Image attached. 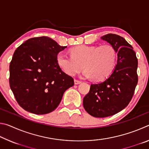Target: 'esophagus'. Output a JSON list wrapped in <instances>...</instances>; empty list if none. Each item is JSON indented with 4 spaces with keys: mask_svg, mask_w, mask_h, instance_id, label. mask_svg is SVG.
Returning <instances> with one entry per match:
<instances>
[{
    "mask_svg": "<svg viewBox=\"0 0 149 149\" xmlns=\"http://www.w3.org/2000/svg\"><path fill=\"white\" fill-rule=\"evenodd\" d=\"M81 81L77 80V79H74V84H75V85L79 84H81Z\"/></svg>",
    "mask_w": 149,
    "mask_h": 149,
    "instance_id": "esophagus-1",
    "label": "esophagus"
}]
</instances>
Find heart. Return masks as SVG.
I'll return each mask as SVG.
<instances>
[{
    "label": "heart",
    "mask_w": 149,
    "mask_h": 149,
    "mask_svg": "<svg viewBox=\"0 0 149 149\" xmlns=\"http://www.w3.org/2000/svg\"><path fill=\"white\" fill-rule=\"evenodd\" d=\"M70 53L71 56L60 52L56 56L58 65L68 75H74L84 68L85 77L99 81L109 77L116 65L117 51L110 44L78 45L70 49Z\"/></svg>",
    "instance_id": "obj_1"
}]
</instances>
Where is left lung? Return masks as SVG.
I'll use <instances>...</instances> for the list:
<instances>
[{
	"label": "left lung",
	"instance_id": "left-lung-1",
	"mask_svg": "<svg viewBox=\"0 0 149 149\" xmlns=\"http://www.w3.org/2000/svg\"><path fill=\"white\" fill-rule=\"evenodd\" d=\"M101 39L115 47L118 61L112 74L104 81L91 85L89 93L84 98L85 110L95 118L110 116L124 109L138 82V60L132 45L116 34H107Z\"/></svg>",
	"mask_w": 149,
	"mask_h": 149
}]
</instances>
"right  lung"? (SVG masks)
Here are the masks:
<instances>
[{"label":"right lung","mask_w":149,"mask_h":149,"mask_svg":"<svg viewBox=\"0 0 149 149\" xmlns=\"http://www.w3.org/2000/svg\"><path fill=\"white\" fill-rule=\"evenodd\" d=\"M48 37L29 39L15 50L10 64V87L19 105L35 114L54 111L73 77L60 69L58 52L64 50Z\"/></svg>","instance_id":"1"}]
</instances>
